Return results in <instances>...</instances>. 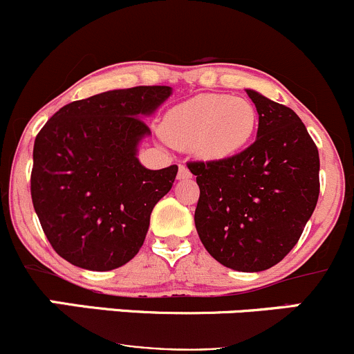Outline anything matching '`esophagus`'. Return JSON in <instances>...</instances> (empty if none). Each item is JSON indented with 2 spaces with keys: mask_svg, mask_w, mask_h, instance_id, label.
Instances as JSON below:
<instances>
[{
  "mask_svg": "<svg viewBox=\"0 0 354 354\" xmlns=\"http://www.w3.org/2000/svg\"><path fill=\"white\" fill-rule=\"evenodd\" d=\"M191 177H192V174H191V170L187 169V167H185V165L178 167V174H177L178 180H185V178H191Z\"/></svg>",
  "mask_w": 354,
  "mask_h": 354,
  "instance_id": "34e87169",
  "label": "esophagus"
}]
</instances>
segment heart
<instances>
[{"label": "heart", "instance_id": "obj_1", "mask_svg": "<svg viewBox=\"0 0 354 354\" xmlns=\"http://www.w3.org/2000/svg\"><path fill=\"white\" fill-rule=\"evenodd\" d=\"M257 129V111L240 97L203 93L170 109L162 121V136L180 150L206 162L240 155Z\"/></svg>", "mask_w": 354, "mask_h": 354}]
</instances>
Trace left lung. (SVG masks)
<instances>
[{
  "label": "left lung",
  "mask_w": 354,
  "mask_h": 354,
  "mask_svg": "<svg viewBox=\"0 0 354 354\" xmlns=\"http://www.w3.org/2000/svg\"><path fill=\"white\" fill-rule=\"evenodd\" d=\"M257 138L223 162H191L199 185L194 213L204 249L233 271L259 272L295 247L319 199V150L290 107L245 90Z\"/></svg>",
  "instance_id": "8db88e82"
}]
</instances>
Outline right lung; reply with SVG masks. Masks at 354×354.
Segmentation results:
<instances>
[{"label": "right lung", "instance_id": "add662e5", "mask_svg": "<svg viewBox=\"0 0 354 354\" xmlns=\"http://www.w3.org/2000/svg\"><path fill=\"white\" fill-rule=\"evenodd\" d=\"M170 95V86L109 90L64 105L35 138L32 203L53 249L73 266L111 271L140 252L178 170H150L138 158L151 134L143 119Z\"/></svg>", "mask_w": 354, "mask_h": 354}]
</instances>
